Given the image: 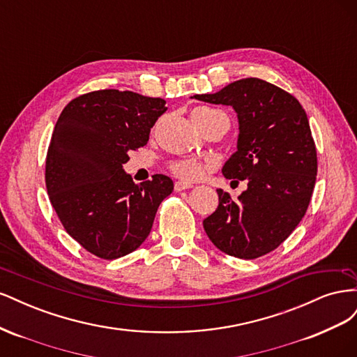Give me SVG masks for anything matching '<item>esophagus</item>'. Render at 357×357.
I'll use <instances>...</instances> for the list:
<instances>
[{
    "label": "esophagus",
    "mask_w": 357,
    "mask_h": 357,
    "mask_svg": "<svg viewBox=\"0 0 357 357\" xmlns=\"http://www.w3.org/2000/svg\"><path fill=\"white\" fill-rule=\"evenodd\" d=\"M190 188H192V185H190V183H188V181H176V183H174L176 192H181V190L190 189Z\"/></svg>",
    "instance_id": "34e87169"
}]
</instances>
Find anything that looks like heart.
Listing matches in <instances>:
<instances>
[{"instance_id": "heart-1", "label": "heart", "mask_w": 357, "mask_h": 357, "mask_svg": "<svg viewBox=\"0 0 357 357\" xmlns=\"http://www.w3.org/2000/svg\"><path fill=\"white\" fill-rule=\"evenodd\" d=\"M193 113L211 116V114H218L222 112L208 109V107H198L197 110H193ZM169 169L174 172L177 177L183 178V180H188V181H193V180H198L199 177H202L204 171H205V165L202 164V162H199L197 159H190V158L189 159H176L169 164Z\"/></svg>"}]
</instances>
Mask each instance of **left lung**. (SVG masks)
<instances>
[{"label": "left lung", "mask_w": 357, "mask_h": 357, "mask_svg": "<svg viewBox=\"0 0 357 357\" xmlns=\"http://www.w3.org/2000/svg\"><path fill=\"white\" fill-rule=\"evenodd\" d=\"M193 96L238 113V150L222 171L226 178L247 183L238 199L218 189L219 207L204 229L226 255L261 257L295 231L314 190L317 150L307 113L294 95L256 77Z\"/></svg>", "instance_id": "obj_1"}]
</instances>
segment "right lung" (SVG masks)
I'll return each instance as SVG.
<instances>
[{
    "label": "right lung",
    "mask_w": 357,
    "mask_h": 357,
    "mask_svg": "<svg viewBox=\"0 0 357 357\" xmlns=\"http://www.w3.org/2000/svg\"><path fill=\"white\" fill-rule=\"evenodd\" d=\"M165 104L131 91H93L70 101L53 129L45 167L49 199L63 229L96 257L137 250L174 189L164 174L135 185L122 169L128 153L147 144Z\"/></svg>",
    "instance_id": "add662e5"
}]
</instances>
